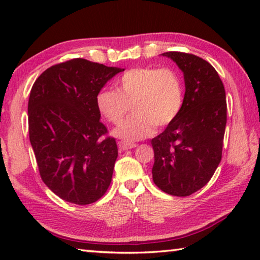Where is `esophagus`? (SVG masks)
<instances>
[{
	"mask_svg": "<svg viewBox=\"0 0 260 260\" xmlns=\"http://www.w3.org/2000/svg\"><path fill=\"white\" fill-rule=\"evenodd\" d=\"M119 146V149L121 151L128 150V149H133L136 147V143H131V142H126V141H121V142L118 143Z\"/></svg>",
	"mask_w": 260,
	"mask_h": 260,
	"instance_id": "34e87169",
	"label": "esophagus"
}]
</instances>
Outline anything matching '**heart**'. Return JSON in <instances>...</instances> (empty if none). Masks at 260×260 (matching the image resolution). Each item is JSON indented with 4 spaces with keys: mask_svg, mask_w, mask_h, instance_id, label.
<instances>
[{
    "mask_svg": "<svg viewBox=\"0 0 260 260\" xmlns=\"http://www.w3.org/2000/svg\"><path fill=\"white\" fill-rule=\"evenodd\" d=\"M99 110L110 122H120L129 110L134 114L113 131L126 141L147 138L157 127L177 119L183 105V87L178 73L171 69L136 68L118 81L117 89H103L96 98Z\"/></svg>",
    "mask_w": 260,
    "mask_h": 260,
    "instance_id": "b5f03b06",
    "label": "heart"
}]
</instances>
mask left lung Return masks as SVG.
Returning a JSON list of instances; mask_svg holds the SVG:
<instances>
[{"label": "left lung", "instance_id": "left-lung-1", "mask_svg": "<svg viewBox=\"0 0 260 260\" xmlns=\"http://www.w3.org/2000/svg\"><path fill=\"white\" fill-rule=\"evenodd\" d=\"M161 55L183 72L186 93L177 119L151 140L155 152L152 179L164 192L183 197L203 188L221 160L226 93L209 61L179 51Z\"/></svg>", "mask_w": 260, "mask_h": 260}]
</instances>
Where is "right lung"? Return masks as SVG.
I'll return each instance as SVG.
<instances>
[{
    "label": "right lung",
    "mask_w": 260,
    "mask_h": 260,
    "mask_svg": "<svg viewBox=\"0 0 260 260\" xmlns=\"http://www.w3.org/2000/svg\"><path fill=\"white\" fill-rule=\"evenodd\" d=\"M125 69L74 58L47 69L30 89L28 132L42 181L61 200L94 203L111 183L118 148L96 98Z\"/></svg>",
    "instance_id": "obj_1"
}]
</instances>
